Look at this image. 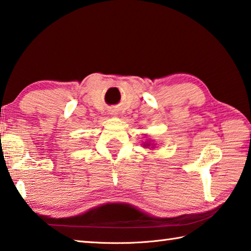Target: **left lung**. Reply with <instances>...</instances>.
<instances>
[{
  "label": "left lung",
  "mask_w": 251,
  "mask_h": 251,
  "mask_svg": "<svg viewBox=\"0 0 251 251\" xmlns=\"http://www.w3.org/2000/svg\"><path fill=\"white\" fill-rule=\"evenodd\" d=\"M150 146H152V144H150L149 141H148V143H145V144H144V147H146V148H149ZM151 148H153V147H151Z\"/></svg>",
  "instance_id": "8db88e82"
}]
</instances>
